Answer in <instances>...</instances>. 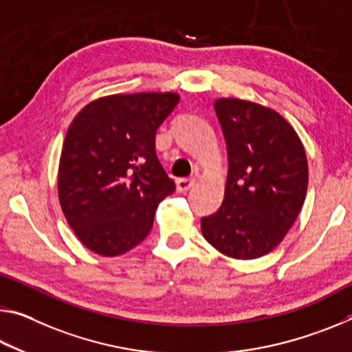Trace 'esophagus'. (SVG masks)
I'll list each match as a JSON object with an SVG mask.
<instances>
[{"label": "esophagus", "instance_id": "34e87169", "mask_svg": "<svg viewBox=\"0 0 352 352\" xmlns=\"http://www.w3.org/2000/svg\"><path fill=\"white\" fill-rule=\"evenodd\" d=\"M194 183H196V180H194V178H178V180H177V189L180 192L189 191V189L194 186Z\"/></svg>", "mask_w": 352, "mask_h": 352}]
</instances>
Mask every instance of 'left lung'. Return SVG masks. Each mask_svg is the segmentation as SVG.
<instances>
[{
  "label": "left lung",
  "mask_w": 352,
  "mask_h": 352,
  "mask_svg": "<svg viewBox=\"0 0 352 352\" xmlns=\"http://www.w3.org/2000/svg\"><path fill=\"white\" fill-rule=\"evenodd\" d=\"M228 172L219 210L202 217V235L217 252L254 260L276 249L302 208L309 164L285 117L241 98L214 100Z\"/></svg>",
  "instance_id": "1"
}]
</instances>
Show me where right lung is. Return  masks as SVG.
<instances>
[{
    "label": "right lung",
    "mask_w": 352,
    "mask_h": 352,
    "mask_svg": "<svg viewBox=\"0 0 352 352\" xmlns=\"http://www.w3.org/2000/svg\"><path fill=\"white\" fill-rule=\"evenodd\" d=\"M177 92L113 94L92 100L67 130L58 196L76 238L102 256L142 243L161 200L175 191L155 153V135Z\"/></svg>",
    "instance_id": "right-lung-1"
}]
</instances>
